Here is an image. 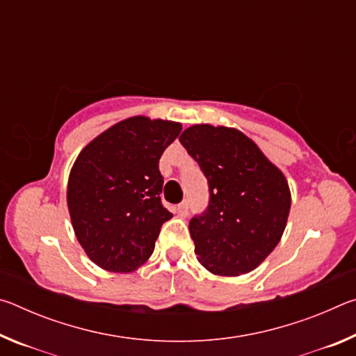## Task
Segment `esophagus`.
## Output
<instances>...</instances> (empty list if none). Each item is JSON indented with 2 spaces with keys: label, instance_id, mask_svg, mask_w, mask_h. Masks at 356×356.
<instances>
[{
  "label": "esophagus",
  "instance_id": "obj_1",
  "mask_svg": "<svg viewBox=\"0 0 356 356\" xmlns=\"http://www.w3.org/2000/svg\"><path fill=\"white\" fill-rule=\"evenodd\" d=\"M177 215L182 216V218H185L186 215H188V201H184L180 202L177 206Z\"/></svg>",
  "mask_w": 356,
  "mask_h": 356
}]
</instances>
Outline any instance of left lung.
<instances>
[{
  "label": "left lung",
  "instance_id": "left-lung-1",
  "mask_svg": "<svg viewBox=\"0 0 356 356\" xmlns=\"http://www.w3.org/2000/svg\"><path fill=\"white\" fill-rule=\"evenodd\" d=\"M179 141L209 182V206L188 226L195 254L213 275L251 272L286 229L291 190L284 174L236 129L191 125Z\"/></svg>",
  "mask_w": 356,
  "mask_h": 356
}]
</instances>
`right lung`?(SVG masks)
I'll use <instances>...</instances> for the list:
<instances>
[{
	"label": "right lung",
	"mask_w": 356,
	"mask_h": 356,
	"mask_svg": "<svg viewBox=\"0 0 356 356\" xmlns=\"http://www.w3.org/2000/svg\"><path fill=\"white\" fill-rule=\"evenodd\" d=\"M182 125L134 116L84 147L70 170L67 207L76 240L94 264L129 273L147 261L172 216L160 193L159 161Z\"/></svg>",
	"instance_id": "add662e5"
}]
</instances>
